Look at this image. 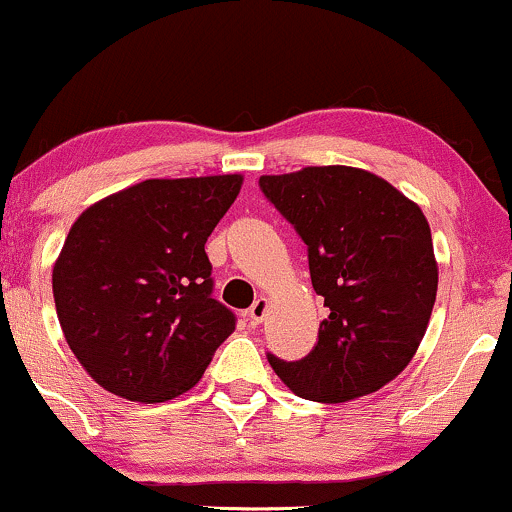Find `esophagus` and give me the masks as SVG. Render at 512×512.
<instances>
[{"mask_svg":"<svg viewBox=\"0 0 512 512\" xmlns=\"http://www.w3.org/2000/svg\"><path fill=\"white\" fill-rule=\"evenodd\" d=\"M267 307H269V303H267V298H257L255 303H252V307L248 310V319H250V324H260L262 319H264V315H267Z\"/></svg>","mask_w":512,"mask_h":512,"instance_id":"34e87169","label":"esophagus"}]
</instances>
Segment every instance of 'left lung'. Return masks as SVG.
<instances>
[{"instance_id": "1", "label": "left lung", "mask_w": 512, "mask_h": 512, "mask_svg": "<svg viewBox=\"0 0 512 512\" xmlns=\"http://www.w3.org/2000/svg\"><path fill=\"white\" fill-rule=\"evenodd\" d=\"M264 197L307 245L329 317L303 360L269 353L293 393L346 403L396 379L420 348L439 286L432 231L415 202L353 166L262 176Z\"/></svg>"}]
</instances>
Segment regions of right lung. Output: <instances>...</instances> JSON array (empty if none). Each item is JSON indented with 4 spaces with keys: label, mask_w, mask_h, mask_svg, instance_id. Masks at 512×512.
<instances>
[{
    "label": "right lung",
    "mask_w": 512,
    "mask_h": 512,
    "mask_svg": "<svg viewBox=\"0 0 512 512\" xmlns=\"http://www.w3.org/2000/svg\"><path fill=\"white\" fill-rule=\"evenodd\" d=\"M243 176L150 178L85 209L52 272L80 365L114 396L164 403L193 389L236 315L212 298L205 243Z\"/></svg>",
    "instance_id": "add662e5"
}]
</instances>
